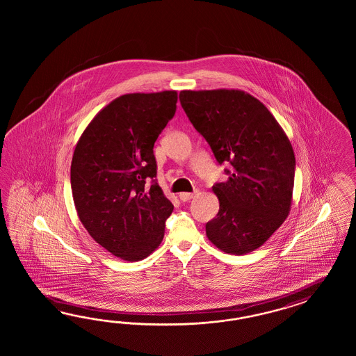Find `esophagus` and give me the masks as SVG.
Listing matches in <instances>:
<instances>
[{"instance_id": "34e87169", "label": "esophagus", "mask_w": 356, "mask_h": 356, "mask_svg": "<svg viewBox=\"0 0 356 356\" xmlns=\"http://www.w3.org/2000/svg\"><path fill=\"white\" fill-rule=\"evenodd\" d=\"M194 194L195 193H180V200L184 201V202H186V201H189V200H192L194 197Z\"/></svg>"}]
</instances>
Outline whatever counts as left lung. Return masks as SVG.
<instances>
[{"label":"left lung","mask_w":356,"mask_h":356,"mask_svg":"<svg viewBox=\"0 0 356 356\" xmlns=\"http://www.w3.org/2000/svg\"><path fill=\"white\" fill-rule=\"evenodd\" d=\"M180 103L228 179L213 186L219 200L206 236L228 254L265 244L290 214L295 154L278 121L259 99L241 90H183Z\"/></svg>","instance_id":"8db88e82"}]
</instances>
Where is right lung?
<instances>
[{"label": "right lung", "mask_w": 356, "mask_h": 356, "mask_svg": "<svg viewBox=\"0 0 356 356\" xmlns=\"http://www.w3.org/2000/svg\"><path fill=\"white\" fill-rule=\"evenodd\" d=\"M176 103L175 90L121 95L97 112L76 142L70 167L76 214L97 244L124 261L150 256L173 211L154 180L152 149Z\"/></svg>", "instance_id": "obj_1"}]
</instances>
